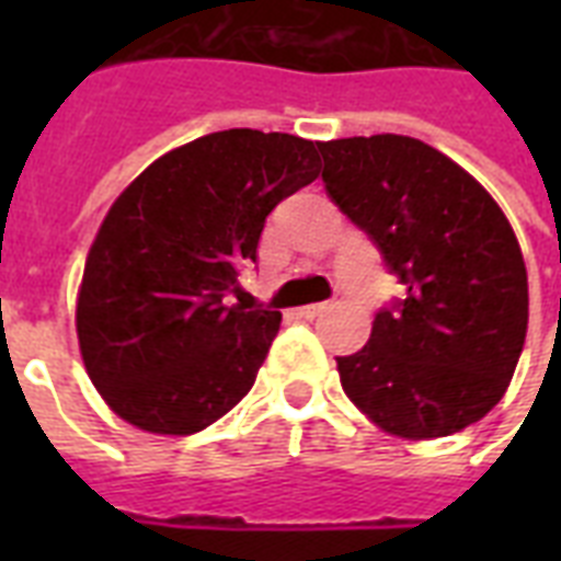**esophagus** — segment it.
I'll use <instances>...</instances> for the list:
<instances>
[{
	"label": "esophagus",
	"instance_id": "obj_1",
	"mask_svg": "<svg viewBox=\"0 0 561 561\" xmlns=\"http://www.w3.org/2000/svg\"><path fill=\"white\" fill-rule=\"evenodd\" d=\"M323 311H329V302H314V306H302L297 308L299 317H306V320H314V317H320Z\"/></svg>",
	"mask_w": 561,
	"mask_h": 561
}]
</instances>
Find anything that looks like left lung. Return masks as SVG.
Instances as JSON below:
<instances>
[{
  "instance_id": "1",
  "label": "left lung",
  "mask_w": 561,
  "mask_h": 561,
  "mask_svg": "<svg viewBox=\"0 0 561 561\" xmlns=\"http://www.w3.org/2000/svg\"><path fill=\"white\" fill-rule=\"evenodd\" d=\"M317 148L329 197L404 285L367 346L337 358L343 390L387 434H457L504 399L522 358L530 297L518 238L469 171L419 139Z\"/></svg>"
}]
</instances>
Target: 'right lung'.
I'll return each instance as SVG.
<instances>
[{
    "label": "right lung",
    "mask_w": 561,
    "mask_h": 561,
    "mask_svg": "<svg viewBox=\"0 0 561 561\" xmlns=\"http://www.w3.org/2000/svg\"><path fill=\"white\" fill-rule=\"evenodd\" d=\"M317 145L250 127L151 162L92 241L78 343L95 390L130 425L186 436L244 399L282 314L229 306L276 203L317 180Z\"/></svg>",
    "instance_id": "right-lung-1"
}]
</instances>
